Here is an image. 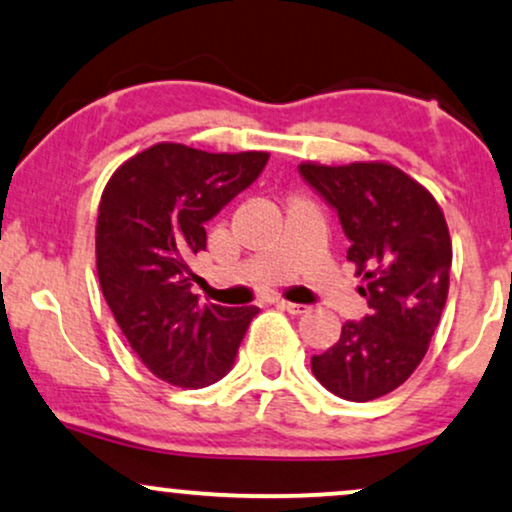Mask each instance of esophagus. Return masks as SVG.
<instances>
[{
	"instance_id": "esophagus-1",
	"label": "esophagus",
	"mask_w": 512,
	"mask_h": 512,
	"mask_svg": "<svg viewBox=\"0 0 512 512\" xmlns=\"http://www.w3.org/2000/svg\"><path fill=\"white\" fill-rule=\"evenodd\" d=\"M275 306L282 308V311L292 313V315H304V313L311 311V308H308V306H304V304H292V301H275Z\"/></svg>"
}]
</instances>
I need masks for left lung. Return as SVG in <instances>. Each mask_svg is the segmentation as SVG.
<instances>
[{"label":"left lung","instance_id":"8db88e82","mask_svg":"<svg viewBox=\"0 0 512 512\" xmlns=\"http://www.w3.org/2000/svg\"><path fill=\"white\" fill-rule=\"evenodd\" d=\"M301 178L334 208L349 239L346 258L368 285L363 320L311 358L315 380L346 401H372L413 375L437 330L451 273V237L430 192L389 163L318 166Z\"/></svg>","mask_w":512,"mask_h":512}]
</instances>
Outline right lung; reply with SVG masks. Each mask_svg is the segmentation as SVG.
<instances>
[{
    "instance_id": "obj_1",
    "label": "right lung",
    "mask_w": 512,
    "mask_h": 512,
    "mask_svg": "<svg viewBox=\"0 0 512 512\" xmlns=\"http://www.w3.org/2000/svg\"><path fill=\"white\" fill-rule=\"evenodd\" d=\"M266 163V151L208 154L163 142L125 161L104 189L99 285L132 351L163 382L208 387L235 365L258 308L199 304L189 261L206 251L204 225Z\"/></svg>"
}]
</instances>
